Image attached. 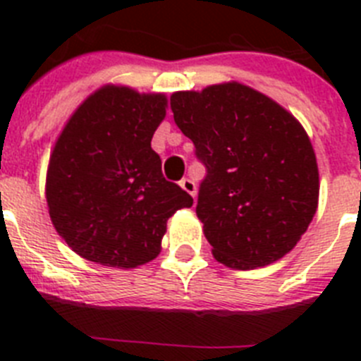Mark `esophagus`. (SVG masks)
<instances>
[{
	"label": "esophagus",
	"instance_id": "obj_1",
	"mask_svg": "<svg viewBox=\"0 0 361 361\" xmlns=\"http://www.w3.org/2000/svg\"><path fill=\"white\" fill-rule=\"evenodd\" d=\"M180 188H183V190L186 191V193H190V195L193 197V199H195L197 186H195V183L191 180V178H183V180H180Z\"/></svg>",
	"mask_w": 361,
	"mask_h": 361
}]
</instances>
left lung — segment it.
Instances as JSON below:
<instances>
[{"mask_svg": "<svg viewBox=\"0 0 361 361\" xmlns=\"http://www.w3.org/2000/svg\"><path fill=\"white\" fill-rule=\"evenodd\" d=\"M173 119L208 175L197 216L216 262L255 269L288 255L318 208L317 155L304 126L237 81L175 92Z\"/></svg>", "mask_w": 361, "mask_h": 361, "instance_id": "left-lung-1", "label": "left lung"}]
</instances>
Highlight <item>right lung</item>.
Masks as SVG:
<instances>
[{
    "label": "right lung",
    "mask_w": 361,
    "mask_h": 361,
    "mask_svg": "<svg viewBox=\"0 0 361 361\" xmlns=\"http://www.w3.org/2000/svg\"><path fill=\"white\" fill-rule=\"evenodd\" d=\"M164 94L104 85L82 101L50 153L44 195L50 220L90 262L132 269L161 253L166 222L191 208L190 193L162 177L152 137Z\"/></svg>",
    "instance_id": "right-lung-1"
}]
</instances>
